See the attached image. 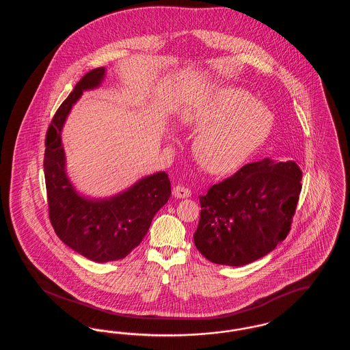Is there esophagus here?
<instances>
[{
    "instance_id": "esophagus-1",
    "label": "esophagus",
    "mask_w": 350,
    "mask_h": 350,
    "mask_svg": "<svg viewBox=\"0 0 350 350\" xmlns=\"http://www.w3.org/2000/svg\"><path fill=\"white\" fill-rule=\"evenodd\" d=\"M190 194H191V191L185 186L177 185V186L173 187V196L177 197V198H189Z\"/></svg>"
}]
</instances>
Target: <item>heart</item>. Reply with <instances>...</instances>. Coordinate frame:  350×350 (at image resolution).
Returning <instances> with one entry per match:
<instances>
[{
  "mask_svg": "<svg viewBox=\"0 0 350 350\" xmlns=\"http://www.w3.org/2000/svg\"><path fill=\"white\" fill-rule=\"evenodd\" d=\"M189 120L203 131L196 143L200 164L213 173H228L265 140L274 117L250 92L226 86L214 90Z\"/></svg>",
  "mask_w": 350,
  "mask_h": 350,
  "instance_id": "heart-1",
  "label": "heart"
}]
</instances>
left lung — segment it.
Here are the masks:
<instances>
[{"label":"left lung","instance_id":"obj_1","mask_svg":"<svg viewBox=\"0 0 350 350\" xmlns=\"http://www.w3.org/2000/svg\"><path fill=\"white\" fill-rule=\"evenodd\" d=\"M294 161L247 164L200 196L194 243L217 265L241 267L264 257L291 230L301 190Z\"/></svg>","mask_w":350,"mask_h":350}]
</instances>
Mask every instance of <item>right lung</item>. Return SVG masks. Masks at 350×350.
Segmentation results:
<instances>
[{
	"label": "right lung",
	"instance_id": "obj_1",
	"mask_svg": "<svg viewBox=\"0 0 350 350\" xmlns=\"http://www.w3.org/2000/svg\"><path fill=\"white\" fill-rule=\"evenodd\" d=\"M103 76V67L89 70L60 105L46 133L43 161L49 215L55 232L69 248L96 262L129 256L142 243L152 219L172 193L165 172L148 176L109 200H86L69 183L62 129L83 90L97 88Z\"/></svg>",
	"mask_w": 350,
	"mask_h": 350
}]
</instances>
